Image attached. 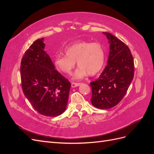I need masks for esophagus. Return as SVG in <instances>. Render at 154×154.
I'll list each match as a JSON object with an SVG mask.
<instances>
[{
  "label": "esophagus",
  "mask_w": 154,
  "mask_h": 154,
  "mask_svg": "<svg viewBox=\"0 0 154 154\" xmlns=\"http://www.w3.org/2000/svg\"><path fill=\"white\" fill-rule=\"evenodd\" d=\"M80 84H81L80 83H74V82H72V83H71V87H72V88H74V87H78V86H79V85H80Z\"/></svg>",
  "instance_id": "obj_1"
}]
</instances>
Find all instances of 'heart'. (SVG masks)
I'll use <instances>...</instances> for the list:
<instances>
[{
    "mask_svg": "<svg viewBox=\"0 0 154 154\" xmlns=\"http://www.w3.org/2000/svg\"><path fill=\"white\" fill-rule=\"evenodd\" d=\"M66 55H58L54 60L55 67L63 73L71 74L75 67L79 66L73 74L74 79H82L88 74L95 75L103 68L105 63V51L101 44L89 41L74 42L65 49Z\"/></svg>",
    "mask_w": 154,
    "mask_h": 154,
    "instance_id": "heart-1",
    "label": "heart"
}]
</instances>
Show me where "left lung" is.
Returning a JSON list of instances; mask_svg holds the SVG:
<instances>
[{
  "label": "left lung",
  "mask_w": 154,
  "mask_h": 154,
  "mask_svg": "<svg viewBox=\"0 0 154 154\" xmlns=\"http://www.w3.org/2000/svg\"><path fill=\"white\" fill-rule=\"evenodd\" d=\"M110 44L108 62L97 80L91 82V103L100 109H111L123 98L134 74V58L128 46L109 32H103Z\"/></svg>",
  "instance_id": "8db88e82"
}]
</instances>
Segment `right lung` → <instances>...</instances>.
<instances>
[{"instance_id":"add662e5","label":"right lung","mask_w":154,"mask_h":154,"mask_svg":"<svg viewBox=\"0 0 154 154\" xmlns=\"http://www.w3.org/2000/svg\"><path fill=\"white\" fill-rule=\"evenodd\" d=\"M44 38L35 41L20 65L22 91L42 115L56 117L66 110L71 83L55 69L44 50Z\"/></svg>"}]
</instances>
